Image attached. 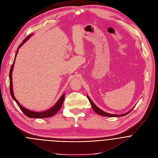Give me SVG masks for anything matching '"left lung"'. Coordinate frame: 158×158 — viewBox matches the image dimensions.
I'll use <instances>...</instances> for the list:
<instances>
[{
  "instance_id": "1",
  "label": "left lung",
  "mask_w": 158,
  "mask_h": 158,
  "mask_svg": "<svg viewBox=\"0 0 158 158\" xmlns=\"http://www.w3.org/2000/svg\"><path fill=\"white\" fill-rule=\"evenodd\" d=\"M86 97H87V98H88V100H89V103H90V104H91V107H92L93 110L94 111H95L98 114L102 115V116H107V117H119V116H125V115L128 114V113H130L133 110V109L135 108V106L131 110L128 111V112L125 113H124V114H111V113H106V112L103 111L102 110H101L100 108H99L98 106H97V105H96L95 104H94V103L92 102V100L90 99V98H89L88 96H86Z\"/></svg>"
}]
</instances>
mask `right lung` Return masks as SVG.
Returning a JSON list of instances; mask_svg holds the SVG:
<instances>
[{"label":"right lung","mask_w":158,"mask_h":158,"mask_svg":"<svg viewBox=\"0 0 158 158\" xmlns=\"http://www.w3.org/2000/svg\"><path fill=\"white\" fill-rule=\"evenodd\" d=\"M33 35L32 34L29 35L28 37H26V39L20 44V45L19 46L18 48H17V51L16 52L15 56V58L14 60V63L11 67V69L10 70V72H9V80H10V94L11 97L13 98V100L16 102V103L18 105V106H19V108H20V110L23 111V113L28 118H48L50 116H53L54 114H55L61 108L63 103H64V98H65V93H64L61 96V97L59 98V100H58V102L53 106H52L50 108L45 110V111H31L30 110L27 108H24L23 106H22L19 102L17 101V100L15 98L14 94V91H13V85H12V72H13V69H14V66L15 64V58L17 56V55L18 53L19 52V49L26 42V41L27 40H28L31 36Z\"/></svg>","instance_id":"right-lung-1"}]
</instances>
